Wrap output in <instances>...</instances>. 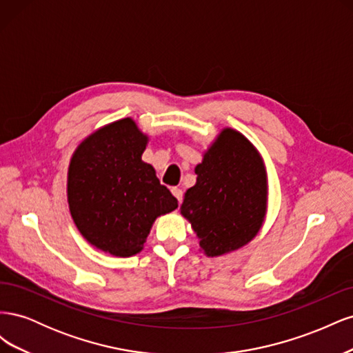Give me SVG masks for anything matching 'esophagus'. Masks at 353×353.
Here are the masks:
<instances>
[{"instance_id": "1", "label": "esophagus", "mask_w": 353, "mask_h": 353, "mask_svg": "<svg viewBox=\"0 0 353 353\" xmlns=\"http://www.w3.org/2000/svg\"><path fill=\"white\" fill-rule=\"evenodd\" d=\"M172 194L178 199V201H179V203L183 201V190L178 188V187H174V188H172Z\"/></svg>"}]
</instances>
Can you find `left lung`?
<instances>
[{
  "label": "left lung",
  "instance_id": "8db88e82",
  "mask_svg": "<svg viewBox=\"0 0 353 353\" xmlns=\"http://www.w3.org/2000/svg\"><path fill=\"white\" fill-rule=\"evenodd\" d=\"M187 190L181 213L208 256L240 249L259 232L266 212V175L258 150L240 132L223 130Z\"/></svg>",
  "mask_w": 353,
  "mask_h": 353
}]
</instances>
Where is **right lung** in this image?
<instances>
[{"instance_id":"obj_1","label":"right lung","mask_w":353,"mask_h":353,"mask_svg":"<svg viewBox=\"0 0 353 353\" xmlns=\"http://www.w3.org/2000/svg\"><path fill=\"white\" fill-rule=\"evenodd\" d=\"M147 141L126 117L90 135L70 160V215L85 239L113 256L140 252L154 219L178 208L153 166L141 160Z\"/></svg>"}]
</instances>
